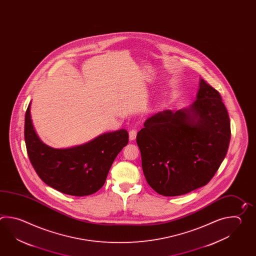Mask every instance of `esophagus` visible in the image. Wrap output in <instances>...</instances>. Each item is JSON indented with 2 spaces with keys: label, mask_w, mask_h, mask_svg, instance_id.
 I'll use <instances>...</instances> for the list:
<instances>
[{
  "label": "esophagus",
  "mask_w": 256,
  "mask_h": 256,
  "mask_svg": "<svg viewBox=\"0 0 256 256\" xmlns=\"http://www.w3.org/2000/svg\"><path fill=\"white\" fill-rule=\"evenodd\" d=\"M128 134H130V140H134L136 138V130H130V132H128Z\"/></svg>",
  "instance_id": "34e87169"
}]
</instances>
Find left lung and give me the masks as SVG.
Wrapping results in <instances>:
<instances>
[{
    "mask_svg": "<svg viewBox=\"0 0 256 256\" xmlns=\"http://www.w3.org/2000/svg\"><path fill=\"white\" fill-rule=\"evenodd\" d=\"M230 140L229 115L219 92L200 80L188 108L150 116L136 135L146 182L163 196L205 186L224 160Z\"/></svg>",
    "mask_w": 256,
    "mask_h": 256,
    "instance_id": "1",
    "label": "left lung"
}]
</instances>
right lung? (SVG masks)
<instances>
[{
    "instance_id": "add662e5",
    "label": "right lung",
    "mask_w": 256,
    "mask_h": 256,
    "mask_svg": "<svg viewBox=\"0 0 256 256\" xmlns=\"http://www.w3.org/2000/svg\"><path fill=\"white\" fill-rule=\"evenodd\" d=\"M27 108L24 140L27 153L38 176L48 186L72 196H86L104 185L116 156L128 143L126 130L104 133L78 146L54 148L44 144Z\"/></svg>"
}]
</instances>
